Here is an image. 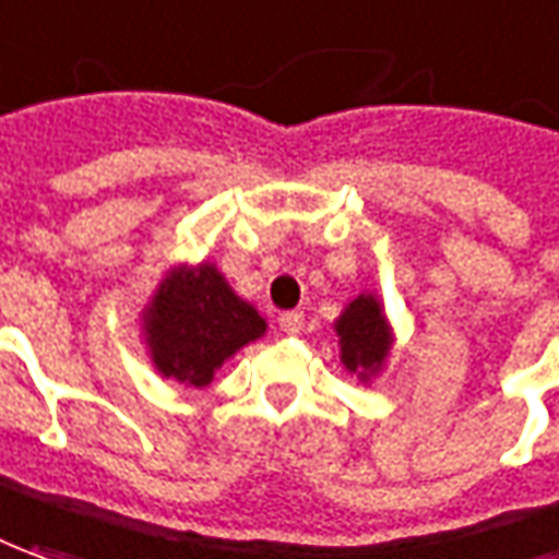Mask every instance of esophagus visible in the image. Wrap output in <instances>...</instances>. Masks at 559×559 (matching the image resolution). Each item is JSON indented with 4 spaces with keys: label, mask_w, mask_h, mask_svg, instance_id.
I'll list each match as a JSON object with an SVG mask.
<instances>
[{
    "label": "esophagus",
    "mask_w": 559,
    "mask_h": 559,
    "mask_svg": "<svg viewBox=\"0 0 559 559\" xmlns=\"http://www.w3.org/2000/svg\"><path fill=\"white\" fill-rule=\"evenodd\" d=\"M280 329H283V334H298V331L304 329V313H298V310L283 313V317H280Z\"/></svg>",
    "instance_id": "34e87169"
}]
</instances>
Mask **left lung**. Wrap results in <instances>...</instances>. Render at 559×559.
<instances>
[{"label": "left lung", "instance_id": "1", "mask_svg": "<svg viewBox=\"0 0 559 559\" xmlns=\"http://www.w3.org/2000/svg\"><path fill=\"white\" fill-rule=\"evenodd\" d=\"M334 331L341 337V361L349 374H359V380L380 374L392 349V329L377 295H359L346 304Z\"/></svg>", "mask_w": 559, "mask_h": 559}]
</instances>
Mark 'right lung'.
<instances>
[{"label":"right lung","instance_id":"1","mask_svg":"<svg viewBox=\"0 0 559 559\" xmlns=\"http://www.w3.org/2000/svg\"><path fill=\"white\" fill-rule=\"evenodd\" d=\"M155 368L182 386H206L215 371L258 341L267 322L228 286L215 264L169 271L142 313Z\"/></svg>","mask_w":559,"mask_h":559}]
</instances>
